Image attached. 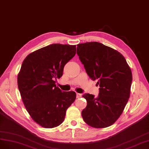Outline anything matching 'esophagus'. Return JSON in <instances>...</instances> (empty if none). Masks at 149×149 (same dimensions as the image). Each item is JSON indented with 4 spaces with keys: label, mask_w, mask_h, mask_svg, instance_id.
I'll use <instances>...</instances> for the list:
<instances>
[{
    "label": "esophagus",
    "mask_w": 149,
    "mask_h": 149,
    "mask_svg": "<svg viewBox=\"0 0 149 149\" xmlns=\"http://www.w3.org/2000/svg\"><path fill=\"white\" fill-rule=\"evenodd\" d=\"M81 93H77V98H81Z\"/></svg>",
    "instance_id": "34e87169"
}]
</instances>
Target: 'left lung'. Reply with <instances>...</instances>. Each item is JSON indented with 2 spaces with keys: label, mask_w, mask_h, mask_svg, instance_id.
I'll return each mask as SVG.
<instances>
[{
  "label": "left lung",
  "mask_w": 149,
  "mask_h": 149,
  "mask_svg": "<svg viewBox=\"0 0 149 149\" xmlns=\"http://www.w3.org/2000/svg\"><path fill=\"white\" fill-rule=\"evenodd\" d=\"M77 54L90 79L97 80V97L85 93L87 102L81 111L84 121L95 128L111 126L121 116L130 97L131 70L124 57L98 42L77 45Z\"/></svg>",
  "instance_id": "1"
}]
</instances>
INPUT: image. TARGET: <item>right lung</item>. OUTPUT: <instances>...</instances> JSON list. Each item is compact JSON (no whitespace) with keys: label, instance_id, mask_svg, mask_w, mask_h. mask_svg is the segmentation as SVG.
<instances>
[{"label":"right lung","instance_id":"1","mask_svg":"<svg viewBox=\"0 0 149 149\" xmlns=\"http://www.w3.org/2000/svg\"><path fill=\"white\" fill-rule=\"evenodd\" d=\"M76 53V45L52 44L28 54L18 74V87L26 111L45 128L59 126L76 98L73 91L62 92L56 80Z\"/></svg>","mask_w":149,"mask_h":149}]
</instances>
